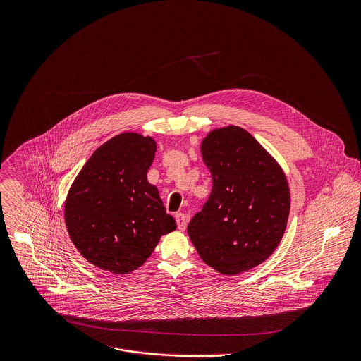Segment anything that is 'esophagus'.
I'll list each match as a JSON object with an SVG mask.
<instances>
[{
  "label": "esophagus",
  "mask_w": 361,
  "mask_h": 361,
  "mask_svg": "<svg viewBox=\"0 0 361 361\" xmlns=\"http://www.w3.org/2000/svg\"><path fill=\"white\" fill-rule=\"evenodd\" d=\"M175 218H176L178 229H179V231H185V229H186V225H188V216H186L185 214L179 212V214H176Z\"/></svg>",
  "instance_id": "esophagus-1"
}]
</instances>
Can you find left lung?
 <instances>
[{
  "instance_id": "1",
  "label": "left lung",
  "mask_w": 361,
  "mask_h": 361,
  "mask_svg": "<svg viewBox=\"0 0 361 361\" xmlns=\"http://www.w3.org/2000/svg\"><path fill=\"white\" fill-rule=\"evenodd\" d=\"M211 195L188 225L199 256L222 275L253 269L281 243L290 189L279 162L243 128L209 130L200 145Z\"/></svg>"
}]
</instances>
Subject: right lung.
<instances>
[{
  "mask_svg": "<svg viewBox=\"0 0 361 361\" xmlns=\"http://www.w3.org/2000/svg\"><path fill=\"white\" fill-rule=\"evenodd\" d=\"M157 142L122 132L102 145L72 182L63 218L76 250L94 267L125 275L142 267L162 235L176 229L147 180Z\"/></svg>",
  "mask_w": 361,
  "mask_h": 361,
  "instance_id": "1",
  "label": "right lung"
}]
</instances>
